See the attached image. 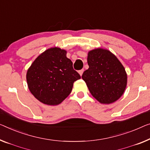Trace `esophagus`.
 <instances>
[{"label": "esophagus", "instance_id": "esophagus-1", "mask_svg": "<svg viewBox=\"0 0 150 150\" xmlns=\"http://www.w3.org/2000/svg\"><path fill=\"white\" fill-rule=\"evenodd\" d=\"M83 71H84L83 69H81V70L79 71V75L81 76V75H82V74H83Z\"/></svg>", "mask_w": 150, "mask_h": 150}]
</instances>
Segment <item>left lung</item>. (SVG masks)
<instances>
[{
	"mask_svg": "<svg viewBox=\"0 0 150 150\" xmlns=\"http://www.w3.org/2000/svg\"><path fill=\"white\" fill-rule=\"evenodd\" d=\"M88 64L82 79L91 94L102 104L119 99L126 88L127 75L117 57L106 49L96 48L88 52Z\"/></svg>",
	"mask_w": 150,
	"mask_h": 150,
	"instance_id": "obj_1",
	"label": "left lung"
}]
</instances>
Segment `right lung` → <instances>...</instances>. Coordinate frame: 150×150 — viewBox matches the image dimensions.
Segmentation results:
<instances>
[{
	"label": "right lung",
	"instance_id": "add662e5",
	"mask_svg": "<svg viewBox=\"0 0 150 150\" xmlns=\"http://www.w3.org/2000/svg\"><path fill=\"white\" fill-rule=\"evenodd\" d=\"M67 51L57 47L49 48L38 57L26 75L28 88L42 103L61 104L70 94L73 83L81 78L67 57Z\"/></svg>",
	"mask_w": 150,
	"mask_h": 150
}]
</instances>
